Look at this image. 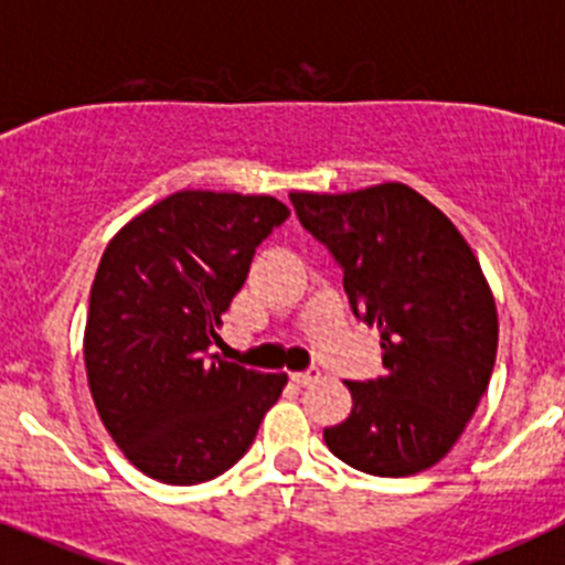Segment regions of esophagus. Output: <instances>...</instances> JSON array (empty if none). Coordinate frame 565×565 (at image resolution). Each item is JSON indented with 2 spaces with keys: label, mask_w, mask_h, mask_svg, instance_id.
Here are the masks:
<instances>
[{
  "label": "esophagus",
  "mask_w": 565,
  "mask_h": 565,
  "mask_svg": "<svg viewBox=\"0 0 565 565\" xmlns=\"http://www.w3.org/2000/svg\"><path fill=\"white\" fill-rule=\"evenodd\" d=\"M289 381H292L295 386H311V383H317V381H320V370L292 372V375H289Z\"/></svg>",
  "instance_id": "34e87169"
}]
</instances>
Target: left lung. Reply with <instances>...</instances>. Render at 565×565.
Masks as SVG:
<instances>
[{"label": "left lung", "mask_w": 565, "mask_h": 565, "mask_svg": "<svg viewBox=\"0 0 565 565\" xmlns=\"http://www.w3.org/2000/svg\"><path fill=\"white\" fill-rule=\"evenodd\" d=\"M300 226L342 267L350 309L381 331L386 372L348 381L350 416L328 450L377 478L439 463L491 381L497 306L450 217L399 182L355 193H289Z\"/></svg>", "instance_id": "1"}]
</instances>
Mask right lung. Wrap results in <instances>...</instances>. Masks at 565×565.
Returning <instances> with one entry per match:
<instances>
[{
	"mask_svg": "<svg viewBox=\"0 0 565 565\" xmlns=\"http://www.w3.org/2000/svg\"><path fill=\"white\" fill-rule=\"evenodd\" d=\"M289 210L270 195L182 190L126 223L90 287L85 366L93 403L149 478L195 486L232 469L287 375L210 353L262 239Z\"/></svg>",
	"mask_w": 565,
	"mask_h": 565,
	"instance_id": "right-lung-1",
	"label": "right lung"
}]
</instances>
